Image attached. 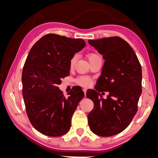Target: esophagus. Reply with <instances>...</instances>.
Masks as SVG:
<instances>
[{"label":"esophagus","mask_w":158,"mask_h":158,"mask_svg":"<svg viewBox=\"0 0 158 158\" xmlns=\"http://www.w3.org/2000/svg\"><path fill=\"white\" fill-rule=\"evenodd\" d=\"M83 91H84V95H85H85H86V91H87V89H86V88H84V89H83Z\"/></svg>","instance_id":"1"}]
</instances>
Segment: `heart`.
I'll return each mask as SVG.
<instances>
[{
    "label": "heart",
    "instance_id": "heart-1",
    "mask_svg": "<svg viewBox=\"0 0 158 158\" xmlns=\"http://www.w3.org/2000/svg\"><path fill=\"white\" fill-rule=\"evenodd\" d=\"M88 56L89 61L90 62L99 56L96 53H89L88 55ZM77 59H78V55L77 54H74L72 56V57L70 59V61H69V66H70V69H73L74 67ZM75 81H76V84H78L81 85H83V86H88V85H89L92 82V80H91L90 78L88 77V76H78V77L76 79Z\"/></svg>",
    "mask_w": 158,
    "mask_h": 158
}]
</instances>
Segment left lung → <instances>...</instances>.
I'll return each mask as SVG.
<instances>
[{"instance_id": "1", "label": "left lung", "mask_w": 158, "mask_h": 158, "mask_svg": "<svg viewBox=\"0 0 158 158\" xmlns=\"http://www.w3.org/2000/svg\"><path fill=\"white\" fill-rule=\"evenodd\" d=\"M88 42L105 60L95 90L86 93L94 104L88 115L89 127L98 136H113L125 130L137 112L142 93L141 65L133 49L121 37ZM103 90L110 92L106 100L99 94Z\"/></svg>"}]
</instances>
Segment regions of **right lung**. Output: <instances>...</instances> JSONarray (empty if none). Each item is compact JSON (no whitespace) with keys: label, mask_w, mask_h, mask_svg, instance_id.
<instances>
[{"label":"right lung","mask_w":158,"mask_h":158,"mask_svg":"<svg viewBox=\"0 0 158 158\" xmlns=\"http://www.w3.org/2000/svg\"><path fill=\"white\" fill-rule=\"evenodd\" d=\"M82 39L55 33L33 45L23 66L22 94L29 120L37 131L60 136L70 128L71 119L84 94L74 88L66 98L59 89L61 79L70 74V59L85 47Z\"/></svg>","instance_id":"add662e5"}]
</instances>
